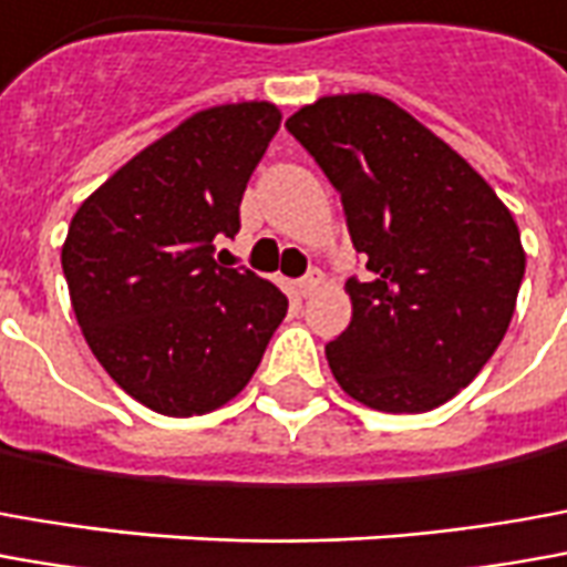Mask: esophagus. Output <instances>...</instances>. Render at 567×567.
<instances>
[{
    "label": "esophagus",
    "mask_w": 567,
    "mask_h": 567,
    "mask_svg": "<svg viewBox=\"0 0 567 567\" xmlns=\"http://www.w3.org/2000/svg\"><path fill=\"white\" fill-rule=\"evenodd\" d=\"M321 284H323L321 271H308L302 280H296V292H299L302 299H308V296H315V292L321 290Z\"/></svg>",
    "instance_id": "34e87169"
}]
</instances>
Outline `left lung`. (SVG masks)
Masks as SVG:
<instances>
[{
  "mask_svg": "<svg viewBox=\"0 0 567 567\" xmlns=\"http://www.w3.org/2000/svg\"><path fill=\"white\" fill-rule=\"evenodd\" d=\"M342 197L370 280L346 284L351 323L327 342L342 392L425 413L466 389L513 321L525 249L478 172L395 101L323 95L287 120Z\"/></svg>",
  "mask_w": 567,
  "mask_h": 567,
  "instance_id": "left-lung-1",
  "label": "left lung"
}]
</instances>
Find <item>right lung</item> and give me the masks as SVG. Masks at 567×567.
I'll return each instance as SVG.
<instances>
[{"mask_svg": "<svg viewBox=\"0 0 567 567\" xmlns=\"http://www.w3.org/2000/svg\"><path fill=\"white\" fill-rule=\"evenodd\" d=\"M280 128L271 101L218 104L147 144L89 194L61 246L97 364L163 416H200L252 380L287 315L271 280L216 261Z\"/></svg>", "mask_w": 567, "mask_h": 567, "instance_id": "add662e5", "label": "right lung"}]
</instances>
